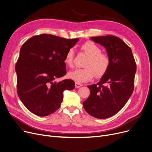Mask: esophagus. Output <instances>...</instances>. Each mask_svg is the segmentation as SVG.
I'll use <instances>...</instances> for the list:
<instances>
[{
	"label": "esophagus",
	"mask_w": 152,
	"mask_h": 152,
	"mask_svg": "<svg viewBox=\"0 0 152 152\" xmlns=\"http://www.w3.org/2000/svg\"><path fill=\"white\" fill-rule=\"evenodd\" d=\"M83 86V84L79 83H75V87L76 88H79V87H81Z\"/></svg>",
	"instance_id": "esophagus-1"
}]
</instances>
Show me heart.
<instances>
[{
    "label": "heart",
    "instance_id": "1",
    "mask_svg": "<svg viewBox=\"0 0 152 152\" xmlns=\"http://www.w3.org/2000/svg\"><path fill=\"white\" fill-rule=\"evenodd\" d=\"M81 50L89 56L85 63V68L76 69L69 71L68 76L76 83H85L90 81L95 75L102 76L104 75L110 66V60L108 56L101 53V49L94 42L87 41L81 47ZM75 52L69 49L64 57V63L68 67L73 65Z\"/></svg>",
    "mask_w": 152,
    "mask_h": 152
}]
</instances>
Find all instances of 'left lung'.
Returning <instances> with one entry per match:
<instances>
[{"instance_id":"obj_1","label":"left lung","mask_w":152,"mask_h":152,"mask_svg":"<svg viewBox=\"0 0 152 152\" xmlns=\"http://www.w3.org/2000/svg\"><path fill=\"white\" fill-rule=\"evenodd\" d=\"M91 39L105 48L110 63L100 81L87 86L91 94L83 107L90 115L105 119L119 112L131 96L136 64L131 49L120 38L108 35Z\"/></svg>"}]
</instances>
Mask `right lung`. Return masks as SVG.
Returning a JSON list of instances; mask_svg holds the SVG:
<instances>
[{"instance_id":"right-lung-1","label":"right lung","mask_w":152,"mask_h":152,"mask_svg":"<svg viewBox=\"0 0 152 152\" xmlns=\"http://www.w3.org/2000/svg\"><path fill=\"white\" fill-rule=\"evenodd\" d=\"M78 41L42 34L21 46L15 65L17 94L31 113L39 116L54 113L60 107L63 91L75 88L71 79L55 80L66 74L64 57Z\"/></svg>"}]
</instances>
